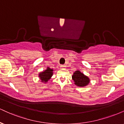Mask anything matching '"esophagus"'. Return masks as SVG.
<instances>
[{
    "label": "esophagus",
    "instance_id": "esophagus-1",
    "mask_svg": "<svg viewBox=\"0 0 124 124\" xmlns=\"http://www.w3.org/2000/svg\"><path fill=\"white\" fill-rule=\"evenodd\" d=\"M66 68V66H65V65H61V68H62V69H63V68Z\"/></svg>",
    "mask_w": 124,
    "mask_h": 124
}]
</instances>
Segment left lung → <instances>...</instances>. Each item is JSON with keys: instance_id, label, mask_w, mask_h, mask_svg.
I'll list each match as a JSON object with an SVG mask.
<instances>
[{"instance_id": "left-lung-1", "label": "left lung", "mask_w": 124, "mask_h": 124, "mask_svg": "<svg viewBox=\"0 0 124 124\" xmlns=\"http://www.w3.org/2000/svg\"><path fill=\"white\" fill-rule=\"evenodd\" d=\"M72 78L74 81V84L76 86L81 87L87 86L90 82L89 77L82 73L79 70L75 71Z\"/></svg>"}]
</instances>
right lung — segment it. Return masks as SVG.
Instances as JSON below:
<instances>
[{"instance_id":"1","label":"right lung","mask_w":124,"mask_h":124,"mask_svg":"<svg viewBox=\"0 0 124 124\" xmlns=\"http://www.w3.org/2000/svg\"><path fill=\"white\" fill-rule=\"evenodd\" d=\"M53 72V69H51L49 67H47L45 70L39 72V74H38V77H39V79H40L41 82L44 83H47L48 80L52 78L54 73Z\"/></svg>"}]
</instances>
